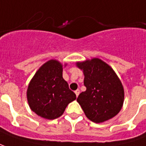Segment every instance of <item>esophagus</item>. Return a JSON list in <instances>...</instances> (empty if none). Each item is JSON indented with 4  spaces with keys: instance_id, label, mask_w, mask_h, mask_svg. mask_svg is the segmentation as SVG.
I'll return each mask as SVG.
<instances>
[{
    "instance_id": "34e87169",
    "label": "esophagus",
    "mask_w": 146,
    "mask_h": 146,
    "mask_svg": "<svg viewBox=\"0 0 146 146\" xmlns=\"http://www.w3.org/2000/svg\"><path fill=\"white\" fill-rule=\"evenodd\" d=\"M75 94H76V96H77V97H78V96H79V93H80V90H79V89H78V90H76L75 91Z\"/></svg>"
}]
</instances>
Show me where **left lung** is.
<instances>
[{"mask_svg":"<svg viewBox=\"0 0 146 146\" xmlns=\"http://www.w3.org/2000/svg\"><path fill=\"white\" fill-rule=\"evenodd\" d=\"M77 66L83 71L86 88L77 102L86 117L100 123L117 115L122 107L124 90L113 69L98 58L77 63Z\"/></svg>","mask_w":146,"mask_h":146,"instance_id":"left-lung-1","label":"left lung"}]
</instances>
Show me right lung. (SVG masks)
<instances>
[{
    "mask_svg": "<svg viewBox=\"0 0 146 146\" xmlns=\"http://www.w3.org/2000/svg\"><path fill=\"white\" fill-rule=\"evenodd\" d=\"M63 66L57 60H49L36 71L29 83L27 98L37 115L56 119L64 112L76 95L63 78Z\"/></svg>",
    "mask_w": 146,
    "mask_h": 146,
    "instance_id": "add662e5",
    "label": "right lung"
}]
</instances>
